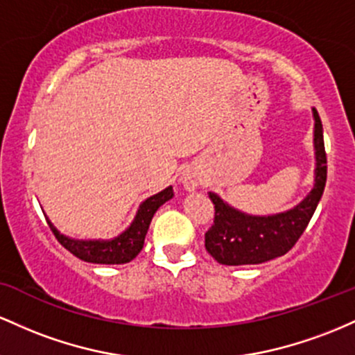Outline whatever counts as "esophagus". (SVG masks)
I'll use <instances>...</instances> for the list:
<instances>
[{
    "label": "esophagus",
    "instance_id": "esophagus-1",
    "mask_svg": "<svg viewBox=\"0 0 355 355\" xmlns=\"http://www.w3.org/2000/svg\"><path fill=\"white\" fill-rule=\"evenodd\" d=\"M181 181H182V184H184V188L189 191L196 189L198 186L201 184V178H199V174L196 173V171H189V169L184 171Z\"/></svg>",
    "mask_w": 355,
    "mask_h": 355
}]
</instances>
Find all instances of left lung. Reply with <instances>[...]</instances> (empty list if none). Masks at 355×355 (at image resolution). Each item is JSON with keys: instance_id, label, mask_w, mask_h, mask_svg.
Returning a JSON list of instances; mask_svg holds the SVG:
<instances>
[{"instance_id": "1", "label": "left lung", "mask_w": 355, "mask_h": 355, "mask_svg": "<svg viewBox=\"0 0 355 355\" xmlns=\"http://www.w3.org/2000/svg\"><path fill=\"white\" fill-rule=\"evenodd\" d=\"M315 117V186L300 205L286 213L273 216H250L226 205L220 196L209 193L214 205V220L205 233L208 253L221 265H257L282 257L295 246L304 234L327 181V154L324 146V130L318 112Z\"/></svg>"}]
</instances>
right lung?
<instances>
[{
  "instance_id": "1",
  "label": "right lung",
  "mask_w": 355,
  "mask_h": 355,
  "mask_svg": "<svg viewBox=\"0 0 355 355\" xmlns=\"http://www.w3.org/2000/svg\"><path fill=\"white\" fill-rule=\"evenodd\" d=\"M173 196V188L169 186V188L161 191V193L147 198L141 205V208H139L137 214H135V220L132 221V225L129 226V230L124 231L121 236H117L115 240L110 241L71 240V238L60 234L57 228H55L49 220H46V223H49L50 230L53 231L55 238H57L60 245L83 261L103 265L129 263L130 260H134V258L137 257L139 252L142 250V246H144L146 233L147 230H149L154 213H156L159 206L164 205V202L169 201Z\"/></svg>"
}]
</instances>
